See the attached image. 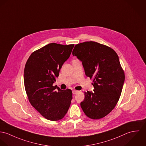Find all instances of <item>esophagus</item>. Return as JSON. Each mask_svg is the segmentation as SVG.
<instances>
[{
	"label": "esophagus",
	"mask_w": 146,
	"mask_h": 146,
	"mask_svg": "<svg viewBox=\"0 0 146 146\" xmlns=\"http://www.w3.org/2000/svg\"><path fill=\"white\" fill-rule=\"evenodd\" d=\"M78 92H79L78 91H76V90H73V91H72L73 94L74 95H76V94H77Z\"/></svg>",
	"instance_id": "1"
}]
</instances>
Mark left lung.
Wrapping results in <instances>:
<instances>
[{
  "label": "left lung",
  "instance_id": "1",
  "mask_svg": "<svg viewBox=\"0 0 146 146\" xmlns=\"http://www.w3.org/2000/svg\"><path fill=\"white\" fill-rule=\"evenodd\" d=\"M72 54L82 62L85 74L93 80L94 92H84L81 108L92 119H101L116 105L125 80L124 70L113 49L94 41L76 45Z\"/></svg>",
  "mask_w": 146,
  "mask_h": 146
}]
</instances>
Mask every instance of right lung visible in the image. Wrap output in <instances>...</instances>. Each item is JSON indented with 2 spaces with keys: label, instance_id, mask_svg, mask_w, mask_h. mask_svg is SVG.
<instances>
[{
  "label": "right lung",
  "instance_id": "obj_1",
  "mask_svg": "<svg viewBox=\"0 0 146 146\" xmlns=\"http://www.w3.org/2000/svg\"><path fill=\"white\" fill-rule=\"evenodd\" d=\"M74 46L49 44L33 51L26 63L24 84L29 100L36 110L49 120L63 119L70 105L72 90H62L54 86L53 83Z\"/></svg>",
  "mask_w": 146,
  "mask_h": 146
}]
</instances>
